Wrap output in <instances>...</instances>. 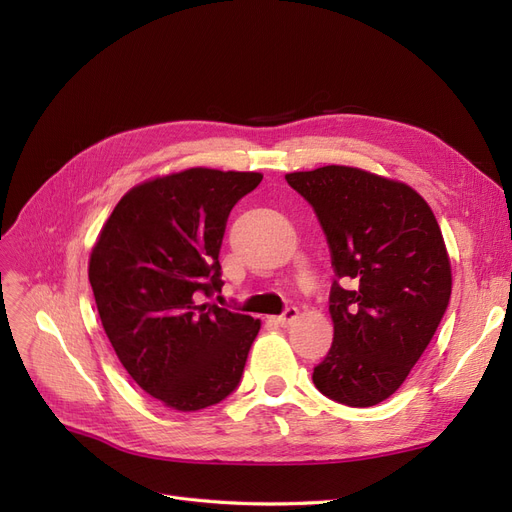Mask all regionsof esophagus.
I'll return each mask as SVG.
<instances>
[{
    "mask_svg": "<svg viewBox=\"0 0 512 512\" xmlns=\"http://www.w3.org/2000/svg\"><path fill=\"white\" fill-rule=\"evenodd\" d=\"M298 315H300V311L296 309V306H290V309H285V311H283V315H279V317H277V321H279L281 325H288V323L296 321V319H298Z\"/></svg>",
    "mask_w": 512,
    "mask_h": 512,
    "instance_id": "obj_1",
    "label": "esophagus"
}]
</instances>
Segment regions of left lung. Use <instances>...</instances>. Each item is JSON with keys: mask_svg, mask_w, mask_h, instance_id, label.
<instances>
[{"mask_svg": "<svg viewBox=\"0 0 512 512\" xmlns=\"http://www.w3.org/2000/svg\"><path fill=\"white\" fill-rule=\"evenodd\" d=\"M317 212L336 277L334 342L313 382L338 403L391 397L435 336L452 294V264L424 197L401 180L351 166L285 174Z\"/></svg>", "mask_w": 512, "mask_h": 512, "instance_id": "8db88e82", "label": "left lung"}]
</instances>
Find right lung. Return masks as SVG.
<instances>
[{"label": "right lung", "mask_w": 512, "mask_h": 512, "mask_svg": "<svg viewBox=\"0 0 512 512\" xmlns=\"http://www.w3.org/2000/svg\"><path fill=\"white\" fill-rule=\"evenodd\" d=\"M260 172L189 168L140 182L92 245L88 277L105 334L142 391L197 412L235 391L260 319L220 309L218 252Z\"/></svg>", "instance_id": "1"}]
</instances>
